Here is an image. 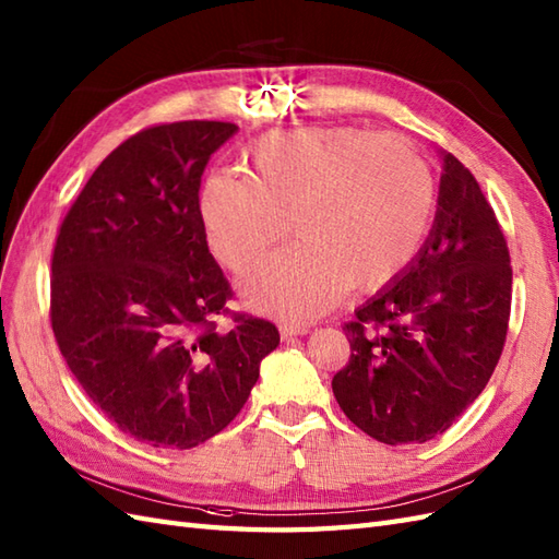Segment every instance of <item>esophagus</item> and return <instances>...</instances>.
<instances>
[{
  "instance_id": "obj_1",
  "label": "esophagus",
  "mask_w": 559,
  "mask_h": 559,
  "mask_svg": "<svg viewBox=\"0 0 559 559\" xmlns=\"http://www.w3.org/2000/svg\"><path fill=\"white\" fill-rule=\"evenodd\" d=\"M281 338L283 341H293V338H297V335H305L307 333V329L305 326H300V323H281Z\"/></svg>"
}]
</instances>
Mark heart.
Wrapping results in <instances>:
<instances>
[{"label": "heart", "instance_id": "b5f03b06", "mask_svg": "<svg viewBox=\"0 0 559 559\" xmlns=\"http://www.w3.org/2000/svg\"><path fill=\"white\" fill-rule=\"evenodd\" d=\"M436 206L424 154L357 126L269 133L245 152V176L206 180L200 214L212 254L245 274L290 230L297 242L242 281L254 309L317 319L347 285L379 290L417 257Z\"/></svg>", "mask_w": 559, "mask_h": 559}]
</instances>
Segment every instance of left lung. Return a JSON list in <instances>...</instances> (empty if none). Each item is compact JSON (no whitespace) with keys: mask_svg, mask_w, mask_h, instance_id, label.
I'll return each mask as SVG.
<instances>
[{"mask_svg":"<svg viewBox=\"0 0 559 559\" xmlns=\"http://www.w3.org/2000/svg\"><path fill=\"white\" fill-rule=\"evenodd\" d=\"M510 305L496 212L469 168L445 154L421 252L343 326L349 361L331 385L345 417L385 445L448 431L496 371Z\"/></svg>","mask_w":559,"mask_h":559,"instance_id":"left-lung-1","label":"left lung"}]
</instances>
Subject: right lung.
<instances>
[{
    "instance_id": "1",
    "label": "right lung",
    "mask_w": 559,
    "mask_h": 559,
    "mask_svg": "<svg viewBox=\"0 0 559 559\" xmlns=\"http://www.w3.org/2000/svg\"><path fill=\"white\" fill-rule=\"evenodd\" d=\"M236 131L142 128L95 168L51 252L49 321L63 359L107 419L152 448L190 450L224 431L281 341L271 321L228 309L200 214L204 166Z\"/></svg>"
}]
</instances>
